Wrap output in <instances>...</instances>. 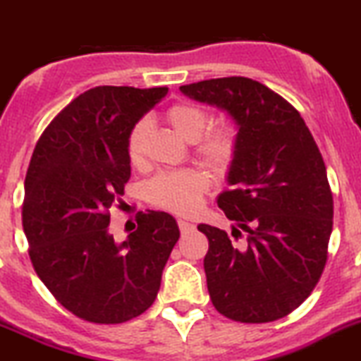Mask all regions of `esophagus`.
<instances>
[{"instance_id": "obj_1", "label": "esophagus", "mask_w": 361, "mask_h": 361, "mask_svg": "<svg viewBox=\"0 0 361 361\" xmlns=\"http://www.w3.org/2000/svg\"><path fill=\"white\" fill-rule=\"evenodd\" d=\"M178 228H180V231H181V235H187V233H190V231H194V224H190V222H187V221H178Z\"/></svg>"}]
</instances>
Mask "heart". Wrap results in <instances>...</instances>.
<instances>
[{"instance_id": "heart-1", "label": "heart", "mask_w": 361, "mask_h": 361, "mask_svg": "<svg viewBox=\"0 0 361 361\" xmlns=\"http://www.w3.org/2000/svg\"><path fill=\"white\" fill-rule=\"evenodd\" d=\"M165 119L180 137L196 142V153L214 171L226 169L235 151V135L231 128L219 126L204 133L208 128L207 110L194 103H174L167 109ZM151 123L140 119L131 126L126 139V153L131 165L140 167L146 160ZM208 176L203 171L183 169L160 174L147 185V200L158 208L173 214L190 215L200 208L203 194L208 190Z\"/></svg>"}]
</instances>
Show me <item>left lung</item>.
<instances>
[{"label": "left lung", "instance_id": "obj_1", "mask_svg": "<svg viewBox=\"0 0 361 361\" xmlns=\"http://www.w3.org/2000/svg\"><path fill=\"white\" fill-rule=\"evenodd\" d=\"M237 124L233 160L219 208L233 221V244L219 228L208 238L204 272L215 310L237 322H272L315 288L328 260L333 196L326 165L301 114L269 87L244 76L180 87Z\"/></svg>", "mask_w": 361, "mask_h": 361}]
</instances>
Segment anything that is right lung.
Wrapping results in <instances>:
<instances>
[{
  "instance_id": "obj_1",
  "label": "right lung",
  "mask_w": 361,
  "mask_h": 361,
  "mask_svg": "<svg viewBox=\"0 0 361 361\" xmlns=\"http://www.w3.org/2000/svg\"><path fill=\"white\" fill-rule=\"evenodd\" d=\"M167 87H94L49 123L25 180L23 230L40 281L76 317L121 324L154 302L180 238L165 212L137 214V230L116 242L109 210L131 176V126Z\"/></svg>"
}]
</instances>
